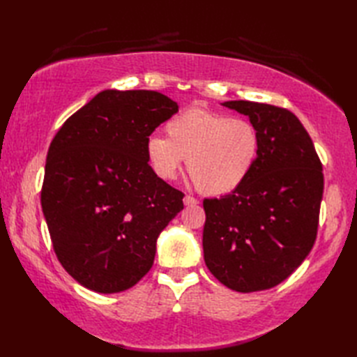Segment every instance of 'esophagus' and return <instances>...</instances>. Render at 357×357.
I'll return each mask as SVG.
<instances>
[{
    "mask_svg": "<svg viewBox=\"0 0 357 357\" xmlns=\"http://www.w3.org/2000/svg\"><path fill=\"white\" fill-rule=\"evenodd\" d=\"M184 204H185V206H188V207H190V206H196V204H199V201H198V199H196V198H193V196H190V195H187V196H185V198H184Z\"/></svg>",
    "mask_w": 357,
    "mask_h": 357,
    "instance_id": "1",
    "label": "esophagus"
}]
</instances>
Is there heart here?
Returning a JSON list of instances; mask_svg holds the SVG:
<instances>
[{
    "label": "heart",
    "mask_w": 357,
    "mask_h": 357,
    "mask_svg": "<svg viewBox=\"0 0 357 357\" xmlns=\"http://www.w3.org/2000/svg\"><path fill=\"white\" fill-rule=\"evenodd\" d=\"M165 136L146 141L147 161L158 178L173 179L183 159L196 188L207 196L229 195L245 183L261 153V135L247 119L190 109L165 124Z\"/></svg>",
    "instance_id": "obj_1"
}]
</instances>
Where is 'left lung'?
<instances>
[{
  "mask_svg": "<svg viewBox=\"0 0 357 357\" xmlns=\"http://www.w3.org/2000/svg\"><path fill=\"white\" fill-rule=\"evenodd\" d=\"M222 105L250 118L261 135V153L238 190L204 199V261L234 291L268 290L290 276L314 245L322 164L290 110L252 101Z\"/></svg>",
  "mask_w": 357,
  "mask_h": 357,
  "instance_id": "8db88e82",
  "label": "left lung"
}]
</instances>
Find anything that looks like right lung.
Instances as JSON below:
<instances>
[{"label": "right lung", "instance_id": "obj_1", "mask_svg": "<svg viewBox=\"0 0 357 357\" xmlns=\"http://www.w3.org/2000/svg\"><path fill=\"white\" fill-rule=\"evenodd\" d=\"M178 112L153 90H104L52 139L43 213L64 270L82 287L119 293L147 275L156 239L184 208V193L158 178L146 141Z\"/></svg>", "mask_w": 357, "mask_h": 357}]
</instances>
